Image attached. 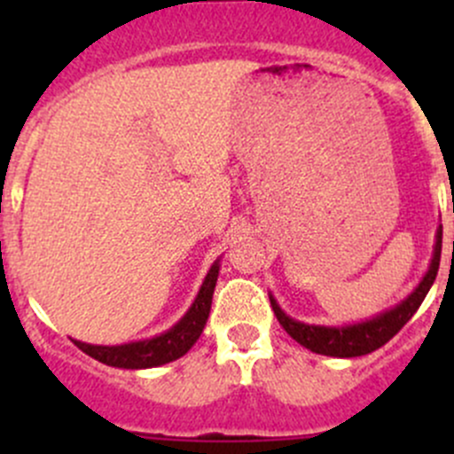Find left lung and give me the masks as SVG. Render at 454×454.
<instances>
[{
	"label": "left lung",
	"instance_id": "obj_1",
	"mask_svg": "<svg viewBox=\"0 0 454 454\" xmlns=\"http://www.w3.org/2000/svg\"><path fill=\"white\" fill-rule=\"evenodd\" d=\"M439 256H442V231L437 232V244H434V256L430 261V268L426 272L424 281L419 283L418 290L409 296L406 301H402L397 308H393L391 312H384L375 316L373 320L367 323L351 325V327H318V325H305L299 320H292L290 316L281 312V308L277 305V301L270 296V303H272L274 314H277L281 327L294 338L296 342H301L303 347H308L314 354L323 356H333V358H356V356H367L371 351L380 349L382 345H387L402 327L411 320V316L418 312V308L422 305V301L428 294L430 286H433L434 277H437L439 270Z\"/></svg>",
	"mask_w": 454,
	"mask_h": 454
}]
</instances>
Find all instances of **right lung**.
I'll use <instances>...</instances> for the list:
<instances>
[{
  "mask_svg": "<svg viewBox=\"0 0 454 454\" xmlns=\"http://www.w3.org/2000/svg\"><path fill=\"white\" fill-rule=\"evenodd\" d=\"M219 277V263H215L210 268V272L206 274L204 286H201L198 299H195L193 308L186 312L184 318L176 325L173 329H168L167 333L158 338H151V340L142 342H131V345H121V347H96V345H85V342L74 340V345L87 356H91L98 363L109 364V367H121V369H149V367H160V364L173 363V360L182 358L191 347L198 342L200 333L204 332V325L208 320L210 314V303H213V292L215 283Z\"/></svg>",
  "mask_w": 454,
  "mask_h": 454,
  "instance_id": "add662e5",
  "label": "right lung"
}]
</instances>
